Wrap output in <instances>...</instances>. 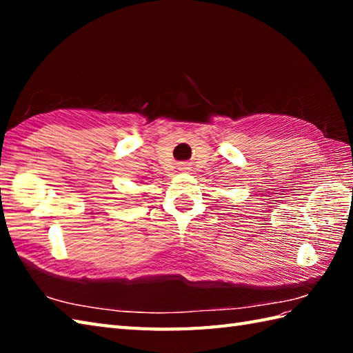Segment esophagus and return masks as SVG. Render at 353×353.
<instances>
[{
  "instance_id": "esophagus-1",
  "label": "esophagus",
  "mask_w": 353,
  "mask_h": 353,
  "mask_svg": "<svg viewBox=\"0 0 353 353\" xmlns=\"http://www.w3.org/2000/svg\"><path fill=\"white\" fill-rule=\"evenodd\" d=\"M190 170H191L190 163H181V165H179V171H182V172H188Z\"/></svg>"
}]
</instances>
